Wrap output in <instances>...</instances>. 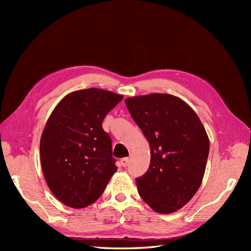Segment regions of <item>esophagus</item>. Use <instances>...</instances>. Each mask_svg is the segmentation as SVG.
I'll use <instances>...</instances> for the list:
<instances>
[{"label":"esophagus","mask_w":251,"mask_h":251,"mask_svg":"<svg viewBox=\"0 0 251 251\" xmlns=\"http://www.w3.org/2000/svg\"><path fill=\"white\" fill-rule=\"evenodd\" d=\"M120 163H121V165H123V166H126L127 163H128V158H127V157L123 158V159H121V160H120Z\"/></svg>","instance_id":"34e87169"}]
</instances>
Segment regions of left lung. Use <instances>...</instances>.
Segmentation results:
<instances>
[{"instance_id": "8db88e82", "label": "left lung", "mask_w": 251, "mask_h": 251, "mask_svg": "<svg viewBox=\"0 0 251 251\" xmlns=\"http://www.w3.org/2000/svg\"><path fill=\"white\" fill-rule=\"evenodd\" d=\"M126 104L151 148L148 172L136 179L138 194L159 214L189 202L204 177L209 139L189 105L171 94L128 97Z\"/></svg>"}]
</instances>
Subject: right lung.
Here are the masks:
<instances>
[{"instance_id": "right-lung-1", "label": "right lung", "mask_w": 251, "mask_h": 251, "mask_svg": "<svg viewBox=\"0 0 251 251\" xmlns=\"http://www.w3.org/2000/svg\"><path fill=\"white\" fill-rule=\"evenodd\" d=\"M123 98L96 88L74 91L49 116L40 142L42 170L52 194L67 206L94 203L116 173L111 137L101 125Z\"/></svg>"}]
</instances>
